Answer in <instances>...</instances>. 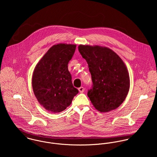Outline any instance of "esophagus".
Instances as JSON below:
<instances>
[{
	"mask_svg": "<svg viewBox=\"0 0 157 157\" xmlns=\"http://www.w3.org/2000/svg\"><path fill=\"white\" fill-rule=\"evenodd\" d=\"M78 90L79 92H80V93H83V92H84V90H85V89H84L83 87H80V88H79Z\"/></svg>",
	"mask_w": 157,
	"mask_h": 157,
	"instance_id": "obj_1",
	"label": "esophagus"
}]
</instances>
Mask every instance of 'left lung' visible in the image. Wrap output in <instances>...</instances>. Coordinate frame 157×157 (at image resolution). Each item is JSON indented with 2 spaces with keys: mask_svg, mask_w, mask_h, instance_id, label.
Segmentation results:
<instances>
[{
  "mask_svg": "<svg viewBox=\"0 0 157 157\" xmlns=\"http://www.w3.org/2000/svg\"><path fill=\"white\" fill-rule=\"evenodd\" d=\"M78 51L88 64L93 85L88 96L94 108L101 112L118 108L130 87L129 72L122 59L105 46L80 45Z\"/></svg>",
  "mask_w": 157,
  "mask_h": 157,
  "instance_id": "obj_1",
  "label": "left lung"
}]
</instances>
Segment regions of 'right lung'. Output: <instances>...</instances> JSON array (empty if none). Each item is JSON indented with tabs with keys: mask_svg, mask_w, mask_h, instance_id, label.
<instances>
[{
	"mask_svg": "<svg viewBox=\"0 0 157 157\" xmlns=\"http://www.w3.org/2000/svg\"><path fill=\"white\" fill-rule=\"evenodd\" d=\"M76 45H53L36 66L32 78L34 94L46 110L52 113L67 109L78 90L73 86L67 65Z\"/></svg>",
	"mask_w": 157,
	"mask_h": 157,
	"instance_id": "obj_1",
	"label": "right lung"
}]
</instances>
